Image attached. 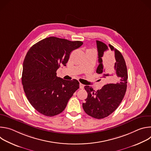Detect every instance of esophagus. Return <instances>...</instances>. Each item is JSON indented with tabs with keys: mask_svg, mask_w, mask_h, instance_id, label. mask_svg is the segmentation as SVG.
Segmentation results:
<instances>
[{
	"mask_svg": "<svg viewBox=\"0 0 151 151\" xmlns=\"http://www.w3.org/2000/svg\"><path fill=\"white\" fill-rule=\"evenodd\" d=\"M79 87H80L81 89H83V87H84V85H83V84H82L81 83H80V84H79Z\"/></svg>",
	"mask_w": 151,
	"mask_h": 151,
	"instance_id": "esophagus-1",
	"label": "esophagus"
}]
</instances>
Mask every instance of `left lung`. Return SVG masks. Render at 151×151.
<instances>
[{"mask_svg": "<svg viewBox=\"0 0 151 151\" xmlns=\"http://www.w3.org/2000/svg\"><path fill=\"white\" fill-rule=\"evenodd\" d=\"M96 43L99 63L96 72L103 75V78L117 82L104 85L97 91L90 86H85L88 97L82 106L87 115L96 119H102L113 113L122 101L127 90L128 75L122 54L110 44L107 47L99 40H96ZM109 49L113 52V56L103 60L104 53Z\"/></svg>", "mask_w": 151, "mask_h": 151, "instance_id": "left-lung-1", "label": "left lung"}]
</instances>
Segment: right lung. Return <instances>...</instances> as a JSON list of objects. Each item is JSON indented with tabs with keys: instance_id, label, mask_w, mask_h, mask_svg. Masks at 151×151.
I'll return each instance as SVG.
<instances>
[{
	"instance_id": "obj_1",
	"label": "right lung",
	"mask_w": 151,
	"mask_h": 151,
	"mask_svg": "<svg viewBox=\"0 0 151 151\" xmlns=\"http://www.w3.org/2000/svg\"><path fill=\"white\" fill-rule=\"evenodd\" d=\"M82 44L81 41L49 37L28 51L21 80L29 101L39 113L47 116L60 114L79 88L77 80H64L57 77L56 72L60 66H66L70 52Z\"/></svg>"
}]
</instances>
